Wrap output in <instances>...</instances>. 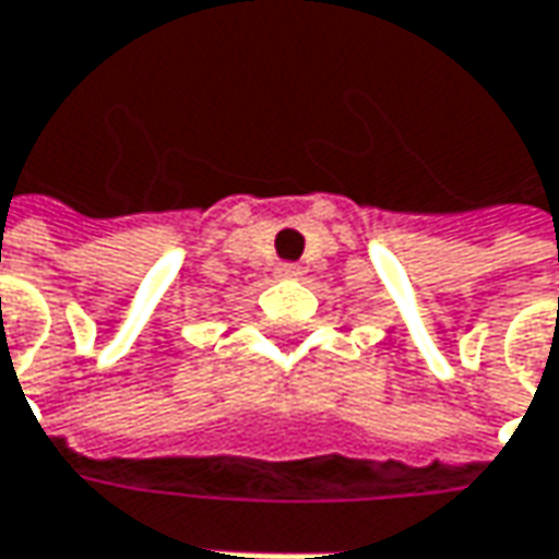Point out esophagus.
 Returning <instances> with one entry per match:
<instances>
[{"mask_svg":"<svg viewBox=\"0 0 559 559\" xmlns=\"http://www.w3.org/2000/svg\"><path fill=\"white\" fill-rule=\"evenodd\" d=\"M278 278H297L299 275V265H290V262H284V265H278V272H275Z\"/></svg>","mask_w":559,"mask_h":559,"instance_id":"obj_1","label":"esophagus"}]
</instances>
